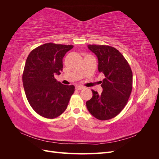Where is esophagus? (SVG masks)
I'll return each mask as SVG.
<instances>
[{"label": "esophagus", "mask_w": 159, "mask_h": 159, "mask_svg": "<svg viewBox=\"0 0 159 159\" xmlns=\"http://www.w3.org/2000/svg\"><path fill=\"white\" fill-rule=\"evenodd\" d=\"M84 88V87H83V86H80V85L75 86V89L77 90H81V89H83Z\"/></svg>", "instance_id": "obj_1"}]
</instances>
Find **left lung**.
Returning a JSON list of instances; mask_svg holds the SVG:
<instances>
[{"mask_svg":"<svg viewBox=\"0 0 159 159\" xmlns=\"http://www.w3.org/2000/svg\"><path fill=\"white\" fill-rule=\"evenodd\" d=\"M98 59V71L105 75L103 91L91 90L93 96L86 102L89 112L99 120L115 117L125 106L132 91L133 73L128 62L115 48L104 45H88Z\"/></svg>","mask_w":159,"mask_h":159,"instance_id":"obj_1","label":"left lung"}]
</instances>
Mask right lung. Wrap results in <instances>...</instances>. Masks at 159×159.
Listing matches in <instances>:
<instances>
[{"mask_svg": "<svg viewBox=\"0 0 159 159\" xmlns=\"http://www.w3.org/2000/svg\"><path fill=\"white\" fill-rule=\"evenodd\" d=\"M72 45L46 43L28 55L22 82L28 103L41 116L54 119L64 112L75 91L74 85L61 84L54 78L63 70V59Z\"/></svg>", "mask_w": 159, "mask_h": 159, "instance_id": "right-lung-1", "label": "right lung"}]
</instances>
